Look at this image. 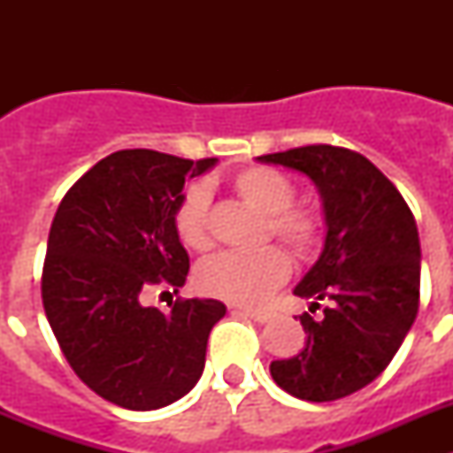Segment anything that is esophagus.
I'll return each mask as SVG.
<instances>
[{"instance_id": "esophagus-1", "label": "esophagus", "mask_w": 453, "mask_h": 453, "mask_svg": "<svg viewBox=\"0 0 453 453\" xmlns=\"http://www.w3.org/2000/svg\"><path fill=\"white\" fill-rule=\"evenodd\" d=\"M234 313L245 315V318L254 319V322H261V324L270 319V313H265V311H251V308H238V311H234Z\"/></svg>"}]
</instances>
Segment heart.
Masks as SVG:
<instances>
[{"label":"heart","mask_w":453,"mask_h":453,"mask_svg":"<svg viewBox=\"0 0 453 453\" xmlns=\"http://www.w3.org/2000/svg\"><path fill=\"white\" fill-rule=\"evenodd\" d=\"M234 190L245 203L263 215L267 231L288 247L306 254L315 245L318 226L303 211H295V188L281 172L272 167H247L234 177ZM208 190L195 186L183 195L174 213V231L188 250L206 251L211 247L208 226ZM290 274V258L279 247H263L250 254H219L202 263L197 283L206 295L238 306L263 303Z\"/></svg>","instance_id":"b5f03b06"}]
</instances>
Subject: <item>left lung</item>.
Masks as SVG:
<instances>
[{
    "label": "left lung",
    "mask_w": 453,
    "mask_h": 453,
    "mask_svg": "<svg viewBox=\"0 0 453 453\" xmlns=\"http://www.w3.org/2000/svg\"><path fill=\"white\" fill-rule=\"evenodd\" d=\"M315 183L326 235L313 267L295 286L303 313L302 354L272 361L276 386L306 402H334L381 374L411 331L419 303V235L399 190L365 156L308 145L256 158Z\"/></svg>",
    "instance_id": "left-lung-1"
}]
</instances>
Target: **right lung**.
I'll use <instances>...</instances> for the list:
<instances>
[{
	"instance_id": "obj_1",
	"label": "right lung",
	"mask_w": 453,
	"mask_h": 453,
	"mask_svg": "<svg viewBox=\"0 0 453 453\" xmlns=\"http://www.w3.org/2000/svg\"><path fill=\"white\" fill-rule=\"evenodd\" d=\"M215 165L218 158L115 151L56 211L42 270L47 319L72 370L115 406H170L202 376L208 334L226 306L195 297L163 313L145 295L156 283H186L190 258L174 213L186 179Z\"/></svg>"
}]
</instances>
